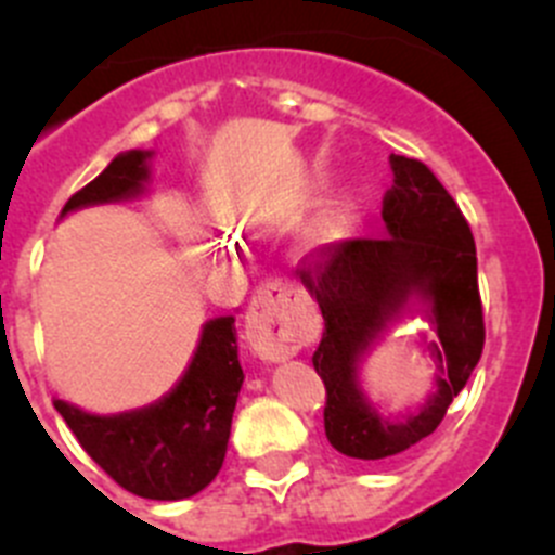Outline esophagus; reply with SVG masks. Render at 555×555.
Listing matches in <instances>:
<instances>
[{
  "label": "esophagus",
  "instance_id": "1",
  "mask_svg": "<svg viewBox=\"0 0 555 555\" xmlns=\"http://www.w3.org/2000/svg\"><path fill=\"white\" fill-rule=\"evenodd\" d=\"M246 334L260 359L282 361L312 339V320L293 307L279 284H262L254 289L248 304Z\"/></svg>",
  "mask_w": 555,
  "mask_h": 555
}]
</instances>
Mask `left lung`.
Returning <instances> with one entry per match:
<instances>
[{"instance_id": "obj_1", "label": "left lung", "mask_w": 555, "mask_h": 555, "mask_svg": "<svg viewBox=\"0 0 555 555\" xmlns=\"http://www.w3.org/2000/svg\"><path fill=\"white\" fill-rule=\"evenodd\" d=\"M391 169L395 185L383 199L386 235L328 243L298 271L325 320L312 356L325 386V438L356 460L391 457L433 435L485 348L476 246L463 210L422 160L391 155ZM413 294L430 304L439 331L428 346L436 395L422 412L395 423L365 405L358 361Z\"/></svg>"}]
</instances>
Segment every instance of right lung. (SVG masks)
<instances>
[{
    "instance_id": "add662e5",
    "label": "right lung",
    "mask_w": 555,
    "mask_h": 555,
    "mask_svg": "<svg viewBox=\"0 0 555 555\" xmlns=\"http://www.w3.org/2000/svg\"><path fill=\"white\" fill-rule=\"evenodd\" d=\"M147 158L144 150L117 155L65 202L62 216L139 194L147 180ZM241 383L235 318L227 314L207 320L189 370L153 405L117 416H92L62 400H54V408L81 449L122 490L153 501H180L205 490L221 470Z\"/></svg>"
}]
</instances>
